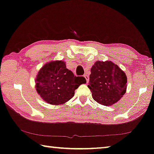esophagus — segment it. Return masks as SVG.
Masks as SVG:
<instances>
[{"label":"esophagus","mask_w":154,"mask_h":154,"mask_svg":"<svg viewBox=\"0 0 154 154\" xmlns=\"http://www.w3.org/2000/svg\"><path fill=\"white\" fill-rule=\"evenodd\" d=\"M84 77H85V79H86V81H87V83L89 81V75H88L87 73H85V75H84Z\"/></svg>","instance_id":"34e87169"}]
</instances>
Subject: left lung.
Wrapping results in <instances>:
<instances>
[{"label":"left lung","instance_id":"8db88e82","mask_svg":"<svg viewBox=\"0 0 154 154\" xmlns=\"http://www.w3.org/2000/svg\"><path fill=\"white\" fill-rule=\"evenodd\" d=\"M125 73L111 61H97L91 68L88 87L96 102L105 106L117 102L125 93Z\"/></svg>","mask_w":154,"mask_h":154}]
</instances>
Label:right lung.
<instances>
[{
  "mask_svg": "<svg viewBox=\"0 0 154 154\" xmlns=\"http://www.w3.org/2000/svg\"><path fill=\"white\" fill-rule=\"evenodd\" d=\"M36 90L44 101L61 104L71 100L80 85L86 83L83 76H75L63 61H52L44 65L35 79Z\"/></svg>",
  "mask_w": 154,
  "mask_h": 154,
  "instance_id": "obj_1",
  "label": "right lung"
}]
</instances>
